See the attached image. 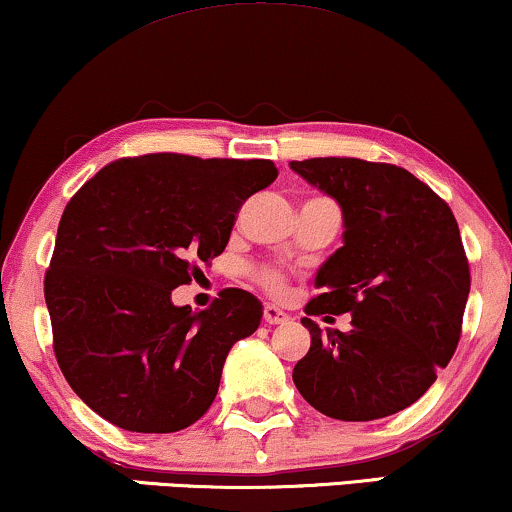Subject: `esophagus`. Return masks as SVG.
I'll list each match as a JSON object with an SVG mask.
<instances>
[{
  "instance_id": "esophagus-1",
  "label": "esophagus",
  "mask_w": 512,
  "mask_h": 512,
  "mask_svg": "<svg viewBox=\"0 0 512 512\" xmlns=\"http://www.w3.org/2000/svg\"><path fill=\"white\" fill-rule=\"evenodd\" d=\"M263 320H266L268 325H282L289 320V313H285L280 306H275V304H266L263 306Z\"/></svg>"
}]
</instances>
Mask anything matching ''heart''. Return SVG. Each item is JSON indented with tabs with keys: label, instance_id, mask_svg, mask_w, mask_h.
Wrapping results in <instances>:
<instances>
[{
	"label": "heart",
	"instance_id": "obj_1",
	"mask_svg": "<svg viewBox=\"0 0 512 512\" xmlns=\"http://www.w3.org/2000/svg\"><path fill=\"white\" fill-rule=\"evenodd\" d=\"M263 285H266L268 289H280L282 280L275 273H266V275H263Z\"/></svg>",
	"mask_w": 512,
	"mask_h": 512
}]
</instances>
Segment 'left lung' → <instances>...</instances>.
I'll return each mask as SVG.
<instances>
[{
    "label": "left lung",
    "instance_id": "8db88e82",
    "mask_svg": "<svg viewBox=\"0 0 512 512\" xmlns=\"http://www.w3.org/2000/svg\"><path fill=\"white\" fill-rule=\"evenodd\" d=\"M289 168L337 201L344 218V246L320 266V294L306 313H351V330L327 337L301 318L311 349L294 365L296 389L334 420L399 413L432 387L458 346L470 266L456 218L391 163L327 156Z\"/></svg>",
    "mask_w": 512,
    "mask_h": 512
}]
</instances>
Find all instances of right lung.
<instances>
[{
  "label": "right lung",
  "instance_id": "obj_1",
  "mask_svg": "<svg viewBox=\"0 0 512 512\" xmlns=\"http://www.w3.org/2000/svg\"><path fill=\"white\" fill-rule=\"evenodd\" d=\"M275 178L266 159L147 154L109 163L68 201L44 301L63 377L94 413L166 434L211 408L227 353L263 306L223 289L194 313L170 294L223 254L239 208Z\"/></svg>",
  "mask_w": 512,
  "mask_h": 512
}]
</instances>
